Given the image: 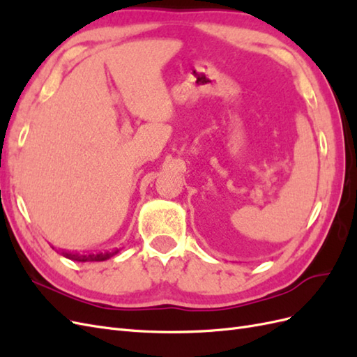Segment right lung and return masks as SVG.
<instances>
[{"label":"right lung","instance_id":"right-lung-1","mask_svg":"<svg viewBox=\"0 0 357 357\" xmlns=\"http://www.w3.org/2000/svg\"><path fill=\"white\" fill-rule=\"evenodd\" d=\"M117 253H119V248H116V250H112V252H98V253H89V255L62 252L63 256L71 259V261H77V262H101V261H107V259L113 257Z\"/></svg>","mask_w":357,"mask_h":357}]
</instances>
